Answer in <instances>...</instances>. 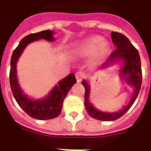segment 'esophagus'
<instances>
[{"label":"esophagus","mask_w":151,"mask_h":151,"mask_svg":"<svg viewBox=\"0 0 151 151\" xmlns=\"http://www.w3.org/2000/svg\"><path fill=\"white\" fill-rule=\"evenodd\" d=\"M85 77V74L84 72H82V71H77V72L76 73V78L77 80V81L78 82H81L83 78Z\"/></svg>","instance_id":"1"}]
</instances>
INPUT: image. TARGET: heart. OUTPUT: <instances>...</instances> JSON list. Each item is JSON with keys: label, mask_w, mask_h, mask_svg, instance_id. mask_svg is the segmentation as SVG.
I'll use <instances>...</instances> for the list:
<instances>
[{"label": "heart", "mask_w": 151, "mask_h": 151, "mask_svg": "<svg viewBox=\"0 0 151 151\" xmlns=\"http://www.w3.org/2000/svg\"><path fill=\"white\" fill-rule=\"evenodd\" d=\"M108 45L104 43L101 37H91L76 48V53L81 56H91L94 55L96 59H101L107 54Z\"/></svg>", "instance_id": "b5f03b06"}]
</instances>
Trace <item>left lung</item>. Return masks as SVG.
Wrapping results in <instances>:
<instances>
[{
  "label": "left lung",
  "instance_id": "8db88e82",
  "mask_svg": "<svg viewBox=\"0 0 151 151\" xmlns=\"http://www.w3.org/2000/svg\"><path fill=\"white\" fill-rule=\"evenodd\" d=\"M111 37L113 43L117 47L110 55L106 63L102 66L110 65L113 63L119 60L124 61V67L122 69V76H127L126 81L134 87V93L131 98L129 103L122 109L119 113H102L98 111L93 107L89 101V86L86 81H82V85L85 87V107L87 113L93 119L101 121H113L122 117L134 104L136 100L139 92L140 91L142 84V70H141V62L139 52L135 47L131 44L129 38L124 34L118 32H112Z\"/></svg>",
  "mask_w": 151,
  "mask_h": 151
}]
</instances>
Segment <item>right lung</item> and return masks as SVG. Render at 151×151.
<instances>
[{
    "mask_svg": "<svg viewBox=\"0 0 151 151\" xmlns=\"http://www.w3.org/2000/svg\"><path fill=\"white\" fill-rule=\"evenodd\" d=\"M54 32L50 30H44L36 33H31L22 38L18 46L13 51L11 59L10 70V86L15 99L22 110L33 119L40 120L55 119L61 113L63 101L66 96L70 87L76 82L75 75L71 73L65 79H63L56 86L49 96L43 100L33 101L28 98L20 89L17 83L16 64L19 56L27 44L35 40L44 38L48 41H53Z\"/></svg>",
    "mask_w": 151,
    "mask_h": 151,
    "instance_id": "obj_1",
    "label": "right lung"
}]
</instances>
